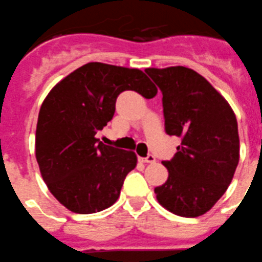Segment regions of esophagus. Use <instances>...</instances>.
I'll return each instance as SVG.
<instances>
[{
	"instance_id": "34e87169",
	"label": "esophagus",
	"mask_w": 262,
	"mask_h": 262,
	"mask_svg": "<svg viewBox=\"0 0 262 262\" xmlns=\"http://www.w3.org/2000/svg\"><path fill=\"white\" fill-rule=\"evenodd\" d=\"M140 160L141 162H143V163H154L155 162V157L154 155H147V157L146 158H140Z\"/></svg>"
}]
</instances>
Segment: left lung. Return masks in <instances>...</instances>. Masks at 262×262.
Segmentation results:
<instances>
[{
  "instance_id": "1",
  "label": "left lung",
  "mask_w": 262,
  "mask_h": 262,
  "mask_svg": "<svg viewBox=\"0 0 262 262\" xmlns=\"http://www.w3.org/2000/svg\"><path fill=\"white\" fill-rule=\"evenodd\" d=\"M163 94L164 129L181 137L166 183L157 200L176 215L195 218L215 205L239 163V133L234 111L206 79L185 67L147 68Z\"/></svg>"
}]
</instances>
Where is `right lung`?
Wrapping results in <instances>:
<instances>
[{
	"mask_svg": "<svg viewBox=\"0 0 262 262\" xmlns=\"http://www.w3.org/2000/svg\"><path fill=\"white\" fill-rule=\"evenodd\" d=\"M151 99L158 89L140 69L89 62L58 82L39 112L35 154L49 192L73 213L102 211L117 201L136 167L133 151L95 138L112 120L120 93Z\"/></svg>",
	"mask_w": 262,
	"mask_h": 262,
	"instance_id": "1",
	"label": "right lung"
}]
</instances>
